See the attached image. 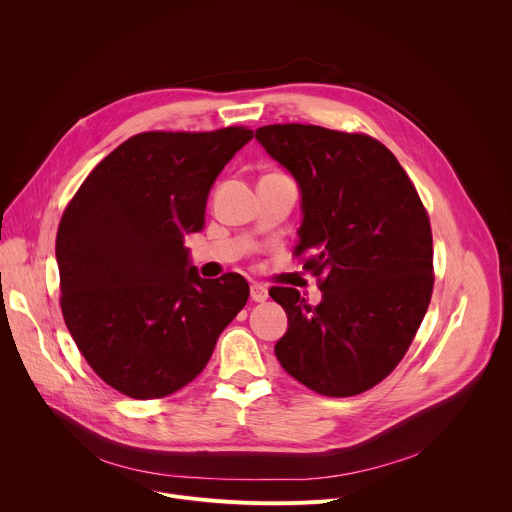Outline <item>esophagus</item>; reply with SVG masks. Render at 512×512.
I'll list each match as a JSON object with an SVG mask.
<instances>
[{"label":"esophagus","mask_w":512,"mask_h":512,"mask_svg":"<svg viewBox=\"0 0 512 512\" xmlns=\"http://www.w3.org/2000/svg\"><path fill=\"white\" fill-rule=\"evenodd\" d=\"M267 298H269L267 287H263L261 283H253V285H251V300H253V302L263 304Z\"/></svg>","instance_id":"esophagus-1"}]
</instances>
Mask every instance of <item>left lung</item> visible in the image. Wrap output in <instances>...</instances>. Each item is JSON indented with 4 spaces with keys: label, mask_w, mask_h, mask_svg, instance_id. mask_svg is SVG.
<instances>
[{
    "label": "left lung",
    "mask_w": 512,
    "mask_h": 512,
    "mask_svg": "<svg viewBox=\"0 0 512 512\" xmlns=\"http://www.w3.org/2000/svg\"><path fill=\"white\" fill-rule=\"evenodd\" d=\"M263 150L300 188L296 255L320 277L322 300L273 287L287 330L281 367L308 389L352 397L405 356L431 300L433 241L415 186L383 143L318 125H265Z\"/></svg>",
    "instance_id": "1"
}]
</instances>
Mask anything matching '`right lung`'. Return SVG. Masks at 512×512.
Masks as SVG:
<instances>
[{"instance_id":"right-lung-1","label":"right lung","mask_w":512,"mask_h":512,"mask_svg":"<svg viewBox=\"0 0 512 512\" xmlns=\"http://www.w3.org/2000/svg\"><path fill=\"white\" fill-rule=\"evenodd\" d=\"M253 139L245 127L139 133L83 182L56 235L60 308L91 369L133 399L194 381L243 310L239 273L202 279L184 237L204 227L210 188Z\"/></svg>"}]
</instances>
